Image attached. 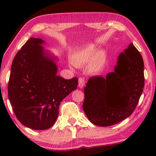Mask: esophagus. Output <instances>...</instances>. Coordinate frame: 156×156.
<instances>
[{
  "instance_id": "esophagus-1",
  "label": "esophagus",
  "mask_w": 156,
  "mask_h": 156,
  "mask_svg": "<svg viewBox=\"0 0 156 156\" xmlns=\"http://www.w3.org/2000/svg\"><path fill=\"white\" fill-rule=\"evenodd\" d=\"M84 84H85V80H84V79L83 78H78V87L80 88H83V87L84 85Z\"/></svg>"
}]
</instances>
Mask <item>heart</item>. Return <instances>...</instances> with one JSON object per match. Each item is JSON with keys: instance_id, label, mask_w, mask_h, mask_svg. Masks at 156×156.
I'll list each match as a JSON object with an SVG mask.
<instances>
[{"instance_id": "obj_1", "label": "heart", "mask_w": 156, "mask_h": 156, "mask_svg": "<svg viewBox=\"0 0 156 156\" xmlns=\"http://www.w3.org/2000/svg\"><path fill=\"white\" fill-rule=\"evenodd\" d=\"M96 57V49L92 47H87L75 53L73 55V62L76 65H80L92 62Z\"/></svg>"}]
</instances>
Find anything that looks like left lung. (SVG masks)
I'll list each match as a JSON object with an SVG mask.
<instances>
[{
    "instance_id": "1",
    "label": "left lung",
    "mask_w": 156,
    "mask_h": 156,
    "mask_svg": "<svg viewBox=\"0 0 156 156\" xmlns=\"http://www.w3.org/2000/svg\"><path fill=\"white\" fill-rule=\"evenodd\" d=\"M144 85V62L131 43L118 56L114 72L106 78L94 76L84 89L83 108L94 125L109 126L132 114Z\"/></svg>"
}]
</instances>
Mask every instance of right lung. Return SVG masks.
Here are the masks:
<instances>
[{"instance_id":"right-lung-1","label":"right lung","mask_w":156,"mask_h":156,"mask_svg":"<svg viewBox=\"0 0 156 156\" xmlns=\"http://www.w3.org/2000/svg\"><path fill=\"white\" fill-rule=\"evenodd\" d=\"M41 38H30L13 60L8 96L21 124L34 130L54 125L60 102L78 85V78L66 80L56 75L57 66L47 56Z\"/></svg>"}]
</instances>
